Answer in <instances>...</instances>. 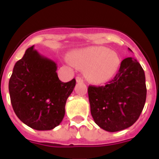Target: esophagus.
Here are the masks:
<instances>
[{
  "mask_svg": "<svg viewBox=\"0 0 159 159\" xmlns=\"http://www.w3.org/2000/svg\"><path fill=\"white\" fill-rule=\"evenodd\" d=\"M75 80H76L77 83H83V82H84V80H83V79L81 78V77H80V76H77L76 78H75Z\"/></svg>",
  "mask_w": 159,
  "mask_h": 159,
  "instance_id": "obj_1",
  "label": "esophagus"
}]
</instances>
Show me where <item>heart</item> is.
<instances>
[{
	"label": "heart",
	"instance_id": "1",
	"mask_svg": "<svg viewBox=\"0 0 159 159\" xmlns=\"http://www.w3.org/2000/svg\"><path fill=\"white\" fill-rule=\"evenodd\" d=\"M71 57L78 67L85 68V76L88 80L98 84L111 79L120 64L117 53L102 46H92L76 50Z\"/></svg>",
	"mask_w": 159,
	"mask_h": 159
}]
</instances>
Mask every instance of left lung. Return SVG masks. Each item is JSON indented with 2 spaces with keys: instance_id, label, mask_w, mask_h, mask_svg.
Masks as SVG:
<instances>
[{
  "instance_id": "obj_1",
  "label": "left lung",
  "mask_w": 159,
  "mask_h": 159,
  "mask_svg": "<svg viewBox=\"0 0 159 159\" xmlns=\"http://www.w3.org/2000/svg\"><path fill=\"white\" fill-rule=\"evenodd\" d=\"M88 92L95 123L109 132L124 130L137 121L145 105V73L135 59L127 57L111 81L105 86H89Z\"/></svg>"
}]
</instances>
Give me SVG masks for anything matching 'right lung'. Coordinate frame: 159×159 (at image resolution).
Wrapping results in <instances>:
<instances>
[{"label":"right lung","mask_w":159,"mask_h":159,"mask_svg":"<svg viewBox=\"0 0 159 159\" xmlns=\"http://www.w3.org/2000/svg\"><path fill=\"white\" fill-rule=\"evenodd\" d=\"M57 70V64L40 55L34 46L14 65L8 82L11 103L20 120L31 128L52 130L64 119L66 101L75 80L61 82Z\"/></svg>","instance_id":"right-lung-1"}]
</instances>
